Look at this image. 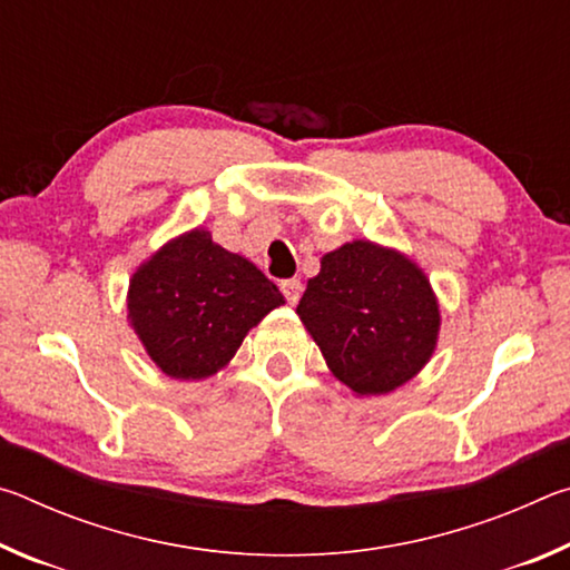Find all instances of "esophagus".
<instances>
[{
	"instance_id": "esophagus-1",
	"label": "esophagus",
	"mask_w": 570,
	"mask_h": 570,
	"mask_svg": "<svg viewBox=\"0 0 570 570\" xmlns=\"http://www.w3.org/2000/svg\"><path fill=\"white\" fill-rule=\"evenodd\" d=\"M282 292L286 296V302L294 306L298 302V296H302V282H298V278H286V282H282Z\"/></svg>"
}]
</instances>
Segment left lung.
Here are the masks:
<instances>
[{"label": "left lung", "mask_w": 570, "mask_h": 570, "mask_svg": "<svg viewBox=\"0 0 570 570\" xmlns=\"http://www.w3.org/2000/svg\"><path fill=\"white\" fill-rule=\"evenodd\" d=\"M296 314L356 397L390 394L417 377L442 324L428 274L402 250L366 238L322 256Z\"/></svg>", "instance_id": "8db88e82"}]
</instances>
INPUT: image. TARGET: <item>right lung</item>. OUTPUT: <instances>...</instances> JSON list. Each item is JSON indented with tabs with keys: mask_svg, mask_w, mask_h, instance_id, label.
I'll return each instance as SVG.
<instances>
[{
	"mask_svg": "<svg viewBox=\"0 0 570 570\" xmlns=\"http://www.w3.org/2000/svg\"><path fill=\"white\" fill-rule=\"evenodd\" d=\"M282 304L262 268L218 246L200 226L163 244L128 286L132 332L158 370L180 382L214 377Z\"/></svg>",
	"mask_w": 570,
	"mask_h": 570,
	"instance_id": "right-lung-1",
	"label": "right lung"
}]
</instances>
